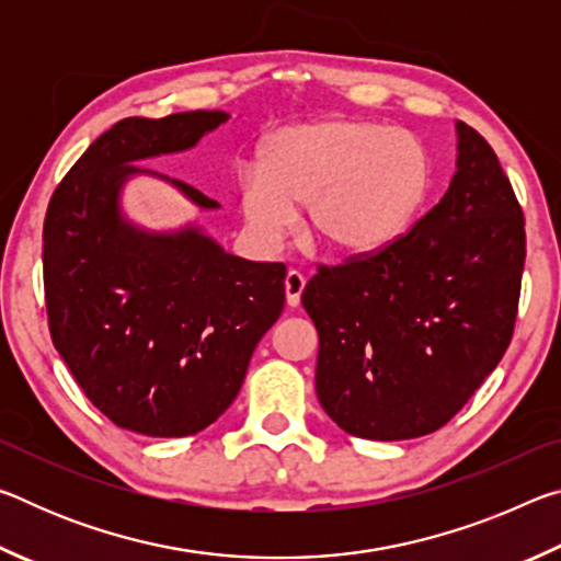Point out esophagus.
<instances>
[{
    "instance_id": "34e87169",
    "label": "esophagus",
    "mask_w": 561,
    "mask_h": 561,
    "mask_svg": "<svg viewBox=\"0 0 561 561\" xmlns=\"http://www.w3.org/2000/svg\"><path fill=\"white\" fill-rule=\"evenodd\" d=\"M304 284H307V279H304L301 272H297V270L287 272V277H284V294H287L289 307H299Z\"/></svg>"
}]
</instances>
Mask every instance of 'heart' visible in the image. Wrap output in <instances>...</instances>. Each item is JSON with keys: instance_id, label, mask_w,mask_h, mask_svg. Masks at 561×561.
Returning a JSON list of instances; mask_svg holds the SVG:
<instances>
[{"instance_id": "1", "label": "heart", "mask_w": 561, "mask_h": 561, "mask_svg": "<svg viewBox=\"0 0 561 561\" xmlns=\"http://www.w3.org/2000/svg\"><path fill=\"white\" fill-rule=\"evenodd\" d=\"M421 136L360 118H321L274 133L260 168L240 175L244 222L274 242L307 203V230L336 254H371L398 240L433 187Z\"/></svg>"}]
</instances>
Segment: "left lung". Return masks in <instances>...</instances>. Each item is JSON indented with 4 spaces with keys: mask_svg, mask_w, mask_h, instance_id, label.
I'll use <instances>...</instances> for the list:
<instances>
[{
    "mask_svg": "<svg viewBox=\"0 0 561 561\" xmlns=\"http://www.w3.org/2000/svg\"><path fill=\"white\" fill-rule=\"evenodd\" d=\"M455 136L440 203L371 257L319 267L301 294L319 331V403L356 438L438 431L510 346L525 217L488 140L462 121Z\"/></svg>",
    "mask_w": 561,
    "mask_h": 561,
    "instance_id": "8db88e82",
    "label": "left lung"
}]
</instances>
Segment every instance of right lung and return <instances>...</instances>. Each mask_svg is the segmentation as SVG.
<instances>
[{
    "instance_id": "right-lung-1",
    "label": "right lung",
    "mask_w": 561,
    "mask_h": 561,
    "mask_svg": "<svg viewBox=\"0 0 561 561\" xmlns=\"http://www.w3.org/2000/svg\"><path fill=\"white\" fill-rule=\"evenodd\" d=\"M227 121L225 111L123 118L76 160L46 210L54 346L103 415L150 438H185L215 423L284 309V264L234 257L193 220L148 230L123 210L136 178L217 210L201 190L136 163L185 153Z\"/></svg>"
}]
</instances>
